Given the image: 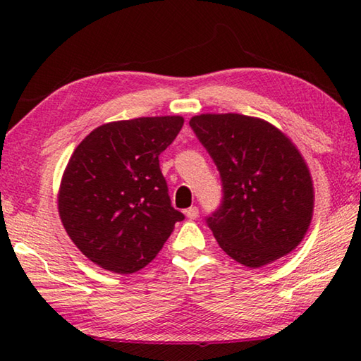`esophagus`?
<instances>
[{"label": "esophagus", "instance_id": "34e87169", "mask_svg": "<svg viewBox=\"0 0 361 361\" xmlns=\"http://www.w3.org/2000/svg\"><path fill=\"white\" fill-rule=\"evenodd\" d=\"M185 213H186V216L189 219H195L199 216V209H197V207H189V209Z\"/></svg>", "mask_w": 361, "mask_h": 361}]
</instances>
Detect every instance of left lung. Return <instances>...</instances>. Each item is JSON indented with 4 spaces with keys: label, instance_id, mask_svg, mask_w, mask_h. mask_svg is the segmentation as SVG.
I'll use <instances>...</instances> for the list:
<instances>
[{
    "label": "left lung",
    "instance_id": "1",
    "mask_svg": "<svg viewBox=\"0 0 361 361\" xmlns=\"http://www.w3.org/2000/svg\"><path fill=\"white\" fill-rule=\"evenodd\" d=\"M223 181V204L207 218L232 259L261 267L291 253L314 215V183L295 143L264 119L205 113L189 121Z\"/></svg>",
    "mask_w": 361,
    "mask_h": 361
}]
</instances>
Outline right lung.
<instances>
[{
  "label": "right lung",
  "instance_id": "right-lung-1",
  "mask_svg": "<svg viewBox=\"0 0 361 361\" xmlns=\"http://www.w3.org/2000/svg\"><path fill=\"white\" fill-rule=\"evenodd\" d=\"M183 116L114 121L73 151L60 181L62 224L84 256L114 274H133L156 258L181 221L170 204L159 156Z\"/></svg>",
  "mask_w": 361,
  "mask_h": 361
}]
</instances>
